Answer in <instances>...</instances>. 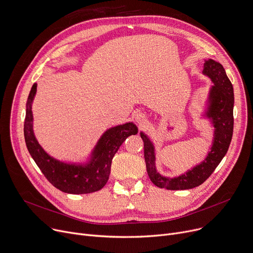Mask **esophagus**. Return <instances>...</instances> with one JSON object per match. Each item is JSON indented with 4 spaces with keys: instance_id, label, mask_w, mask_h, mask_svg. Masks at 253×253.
<instances>
[{
    "instance_id": "obj_1",
    "label": "esophagus",
    "mask_w": 253,
    "mask_h": 253,
    "mask_svg": "<svg viewBox=\"0 0 253 253\" xmlns=\"http://www.w3.org/2000/svg\"><path fill=\"white\" fill-rule=\"evenodd\" d=\"M135 119H136V121H137L138 123H141V122L143 121V116L140 115V114H137V115L135 116Z\"/></svg>"
}]
</instances>
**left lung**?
Segmentation results:
<instances>
[{"label":"left lung","instance_id":"8db88e82","mask_svg":"<svg viewBox=\"0 0 253 253\" xmlns=\"http://www.w3.org/2000/svg\"><path fill=\"white\" fill-rule=\"evenodd\" d=\"M203 74L208 76L214 84L209 93L210 105L206 115L212 120L215 128L213 144L204 162L178 177H164L156 170L153 143L147 135L142 132L140 133V137L143 140L144 161L148 174L151 181L158 188L177 191L198 187L212 174L229 150L234 129L233 85L225 74L223 66L213 59L205 61Z\"/></svg>","mask_w":253,"mask_h":253}]
</instances>
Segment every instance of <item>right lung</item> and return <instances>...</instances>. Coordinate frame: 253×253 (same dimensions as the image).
Wrapping results in <instances>:
<instances>
[{
	"label": "right lung",
	"mask_w": 253,
	"mask_h": 253,
	"mask_svg": "<svg viewBox=\"0 0 253 253\" xmlns=\"http://www.w3.org/2000/svg\"><path fill=\"white\" fill-rule=\"evenodd\" d=\"M37 91L35 83L26 102L24 119V139L32 158L44 176L54 187L64 193L82 195L101 190L108 182L112 160L125 139L137 134V127L127 123L111 128L102 135L86 166L65 164L51 158L41 148L34 135L32 102Z\"/></svg>",
	"instance_id": "right-lung-1"
}]
</instances>
